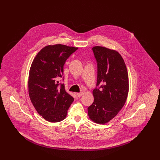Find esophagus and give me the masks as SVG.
<instances>
[{
  "label": "esophagus",
  "mask_w": 160,
  "mask_h": 160,
  "mask_svg": "<svg viewBox=\"0 0 160 160\" xmlns=\"http://www.w3.org/2000/svg\"><path fill=\"white\" fill-rule=\"evenodd\" d=\"M82 95H83V93H82V92H79V93H76V95H77L78 97H81Z\"/></svg>",
  "instance_id": "34e87169"
}]
</instances>
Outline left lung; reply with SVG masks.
Listing matches in <instances>:
<instances>
[{
  "instance_id": "left-lung-1",
  "label": "left lung",
  "mask_w": 160,
  "mask_h": 160,
  "mask_svg": "<svg viewBox=\"0 0 160 160\" xmlns=\"http://www.w3.org/2000/svg\"><path fill=\"white\" fill-rule=\"evenodd\" d=\"M92 51L97 63L94 101L88 108L93 121L105 124L113 119L124 106L129 92L128 71L121 55L116 51L96 46Z\"/></svg>"
}]
</instances>
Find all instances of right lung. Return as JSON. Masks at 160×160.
<instances>
[{"label": "right lung", "mask_w": 160, "mask_h": 160, "mask_svg": "<svg viewBox=\"0 0 160 160\" xmlns=\"http://www.w3.org/2000/svg\"><path fill=\"white\" fill-rule=\"evenodd\" d=\"M78 47L56 44L47 46L34 58L29 70L28 91L38 113L47 121L57 122L63 120L74 98L65 91L63 66Z\"/></svg>", "instance_id": "right-lung-1"}]
</instances>
